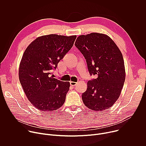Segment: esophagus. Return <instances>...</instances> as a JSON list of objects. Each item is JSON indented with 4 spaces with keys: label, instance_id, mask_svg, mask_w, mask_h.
Masks as SVG:
<instances>
[{
    "label": "esophagus",
    "instance_id": "obj_1",
    "mask_svg": "<svg viewBox=\"0 0 146 146\" xmlns=\"http://www.w3.org/2000/svg\"><path fill=\"white\" fill-rule=\"evenodd\" d=\"M77 82H74V81H70V84L72 86H75L77 84Z\"/></svg>",
    "mask_w": 146,
    "mask_h": 146
}]
</instances>
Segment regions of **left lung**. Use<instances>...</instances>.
<instances>
[{
    "mask_svg": "<svg viewBox=\"0 0 146 146\" xmlns=\"http://www.w3.org/2000/svg\"><path fill=\"white\" fill-rule=\"evenodd\" d=\"M74 44L86 58L90 74L97 75L96 78L88 81L87 91L82 94L83 103L96 111L109 109L119 98L125 80L121 51L103 33L80 35Z\"/></svg>",
    "mask_w": 146,
    "mask_h": 146,
    "instance_id": "left-lung-1",
    "label": "left lung"
}]
</instances>
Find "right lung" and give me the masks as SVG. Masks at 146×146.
I'll list each match as a JSON object with an SVG mask.
<instances>
[{"label":"right lung","mask_w":146,"mask_h":146,"mask_svg":"<svg viewBox=\"0 0 146 146\" xmlns=\"http://www.w3.org/2000/svg\"><path fill=\"white\" fill-rule=\"evenodd\" d=\"M76 37L41 36L25 50L19 64V80L27 98L37 109L51 112L64 105L70 82L54 78L50 72L71 49Z\"/></svg>","instance_id":"add662e5"}]
</instances>
